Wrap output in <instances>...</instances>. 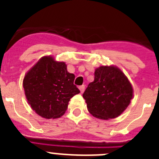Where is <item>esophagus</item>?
<instances>
[{
  "instance_id": "34e87169",
  "label": "esophagus",
  "mask_w": 159,
  "mask_h": 159,
  "mask_svg": "<svg viewBox=\"0 0 159 159\" xmlns=\"http://www.w3.org/2000/svg\"><path fill=\"white\" fill-rule=\"evenodd\" d=\"M79 89H80V91L81 93H83L84 91V89H85V85H81V86L79 87Z\"/></svg>"
}]
</instances>
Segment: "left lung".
I'll return each mask as SVG.
<instances>
[{
    "instance_id": "8db88e82",
    "label": "left lung",
    "mask_w": 159,
    "mask_h": 159,
    "mask_svg": "<svg viewBox=\"0 0 159 159\" xmlns=\"http://www.w3.org/2000/svg\"><path fill=\"white\" fill-rule=\"evenodd\" d=\"M88 110L94 117L110 119L124 111L133 98L128 79L116 66H100L95 71L94 81L83 94Z\"/></svg>"
}]
</instances>
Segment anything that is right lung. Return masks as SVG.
<instances>
[{
  "mask_svg": "<svg viewBox=\"0 0 159 159\" xmlns=\"http://www.w3.org/2000/svg\"><path fill=\"white\" fill-rule=\"evenodd\" d=\"M75 75L64 62L43 57L26 73L23 87L29 104L44 119H57L65 113L68 102L80 93L74 84Z\"/></svg>",
  "mask_w": 159,
  "mask_h": 159,
  "instance_id": "1",
  "label": "right lung"
}]
</instances>
